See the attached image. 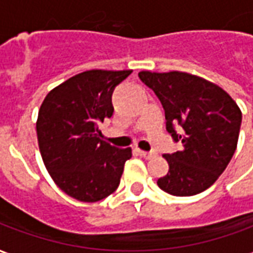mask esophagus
<instances>
[{"mask_svg": "<svg viewBox=\"0 0 253 253\" xmlns=\"http://www.w3.org/2000/svg\"><path fill=\"white\" fill-rule=\"evenodd\" d=\"M138 154H139L141 157H143V159H146V160H152V159H154L156 156H157V153H156V152H145V150H141V149H138Z\"/></svg>", "mask_w": 253, "mask_h": 253, "instance_id": "obj_1", "label": "esophagus"}]
</instances>
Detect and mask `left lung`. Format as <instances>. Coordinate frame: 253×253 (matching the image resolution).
<instances>
[{"instance_id":"left-lung-1","label":"left lung","mask_w":253,"mask_h":253,"mask_svg":"<svg viewBox=\"0 0 253 253\" xmlns=\"http://www.w3.org/2000/svg\"><path fill=\"white\" fill-rule=\"evenodd\" d=\"M164 107L167 130L183 148L164 154L168 173L157 180L163 191L192 196L212 186L237 148L241 111L215 84L190 73L139 72ZM175 126H181L177 133Z\"/></svg>"}]
</instances>
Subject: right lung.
Returning <instances> with one entry per match:
<instances>
[{
    "label": "right lung",
    "instance_id": "obj_1",
    "mask_svg": "<svg viewBox=\"0 0 253 253\" xmlns=\"http://www.w3.org/2000/svg\"><path fill=\"white\" fill-rule=\"evenodd\" d=\"M132 70H86L48 92L36 122L42 159L54 183L81 202L101 201L119 186L131 148L103 141L99 123L114 114L112 92Z\"/></svg>",
    "mask_w": 253,
    "mask_h": 253
}]
</instances>
